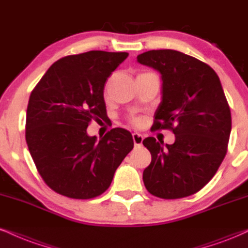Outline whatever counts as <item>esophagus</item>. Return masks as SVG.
<instances>
[{
    "instance_id": "obj_1",
    "label": "esophagus",
    "mask_w": 248,
    "mask_h": 248,
    "mask_svg": "<svg viewBox=\"0 0 248 248\" xmlns=\"http://www.w3.org/2000/svg\"><path fill=\"white\" fill-rule=\"evenodd\" d=\"M133 140H134V144L141 145L142 142H143V136L139 133H134L133 134Z\"/></svg>"
}]
</instances>
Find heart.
<instances>
[{"label":"heart","mask_w":248,"mask_h":248,"mask_svg":"<svg viewBox=\"0 0 248 248\" xmlns=\"http://www.w3.org/2000/svg\"><path fill=\"white\" fill-rule=\"evenodd\" d=\"M132 121H133V124H139V122H140V119H139V118H134Z\"/></svg>","instance_id":"b5f03b06"}]
</instances>
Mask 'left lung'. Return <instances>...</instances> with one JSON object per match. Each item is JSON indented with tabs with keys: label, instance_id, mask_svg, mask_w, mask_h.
<instances>
[{
	"label": "left lung",
	"instance_id": "8db88e82",
	"mask_svg": "<svg viewBox=\"0 0 248 248\" xmlns=\"http://www.w3.org/2000/svg\"><path fill=\"white\" fill-rule=\"evenodd\" d=\"M137 62L162 78L154 128L175 135L173 144L143 140L151 154L143 183L157 198H186L209 183L226 155L231 112L219 77L204 62L173 49L149 50Z\"/></svg>",
	"mask_w": 248,
	"mask_h": 248
}]
</instances>
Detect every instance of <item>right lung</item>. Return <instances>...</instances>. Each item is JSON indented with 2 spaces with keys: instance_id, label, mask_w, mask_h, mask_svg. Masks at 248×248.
I'll return each mask as SVG.
<instances>
[{
  "instance_id": "1",
  "label": "right lung",
  "mask_w": 248,
  "mask_h": 248,
  "mask_svg": "<svg viewBox=\"0 0 248 248\" xmlns=\"http://www.w3.org/2000/svg\"><path fill=\"white\" fill-rule=\"evenodd\" d=\"M128 53L90 50L58 60L39 80L26 111V143L47 186L70 199H92L111 185L134 148L128 130L89 136L106 115L104 85Z\"/></svg>"
}]
</instances>
